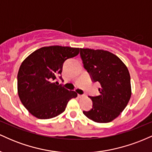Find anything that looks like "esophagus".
<instances>
[{
	"mask_svg": "<svg viewBox=\"0 0 152 152\" xmlns=\"http://www.w3.org/2000/svg\"><path fill=\"white\" fill-rule=\"evenodd\" d=\"M78 96L79 97V98H82V97L84 96V95H81V94H78Z\"/></svg>",
	"mask_w": 152,
	"mask_h": 152,
	"instance_id": "1",
	"label": "esophagus"
}]
</instances>
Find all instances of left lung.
I'll return each instance as SVG.
<instances>
[{
    "instance_id": "1",
    "label": "left lung",
    "mask_w": 152,
    "mask_h": 152,
    "mask_svg": "<svg viewBox=\"0 0 152 152\" xmlns=\"http://www.w3.org/2000/svg\"><path fill=\"white\" fill-rule=\"evenodd\" d=\"M83 67L92 81L100 83L99 95L89 96L92 109L83 113L97 123H108L119 116L132 96L131 78L122 61L107 50L80 48Z\"/></svg>"
}]
</instances>
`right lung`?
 <instances>
[{
    "label": "right lung",
    "instance_id": "add662e5",
    "mask_svg": "<svg viewBox=\"0 0 152 152\" xmlns=\"http://www.w3.org/2000/svg\"><path fill=\"white\" fill-rule=\"evenodd\" d=\"M79 53L69 46L42 47L30 54L18 73V94L23 105L33 116L48 119L65 111L69 100L77 93L58 84L64 63Z\"/></svg>",
    "mask_w": 152,
    "mask_h": 152
}]
</instances>
